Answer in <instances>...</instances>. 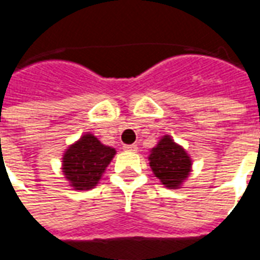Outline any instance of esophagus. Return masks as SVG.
Wrapping results in <instances>:
<instances>
[{"label":"esophagus","instance_id":"34e87169","mask_svg":"<svg viewBox=\"0 0 260 260\" xmlns=\"http://www.w3.org/2000/svg\"><path fill=\"white\" fill-rule=\"evenodd\" d=\"M124 150H126V152L135 153V152H138V146H136V145H125Z\"/></svg>","mask_w":260,"mask_h":260}]
</instances>
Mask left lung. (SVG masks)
<instances>
[{
    "mask_svg": "<svg viewBox=\"0 0 260 260\" xmlns=\"http://www.w3.org/2000/svg\"><path fill=\"white\" fill-rule=\"evenodd\" d=\"M150 167L163 185L175 188L182 184L189 171L191 160L185 150L171 141L170 136H164L150 154Z\"/></svg>",
    "mask_w": 260,
    "mask_h": 260,
    "instance_id": "obj_1",
    "label": "left lung"
}]
</instances>
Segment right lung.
I'll return each instance as SVG.
<instances>
[{
  "instance_id": "right-lung-1",
  "label": "right lung",
  "mask_w": 260,
  "mask_h": 260,
  "mask_svg": "<svg viewBox=\"0 0 260 260\" xmlns=\"http://www.w3.org/2000/svg\"><path fill=\"white\" fill-rule=\"evenodd\" d=\"M114 154L113 147L104 146L97 138L87 134L65 152L62 160L64 174L75 189H91Z\"/></svg>"
}]
</instances>
